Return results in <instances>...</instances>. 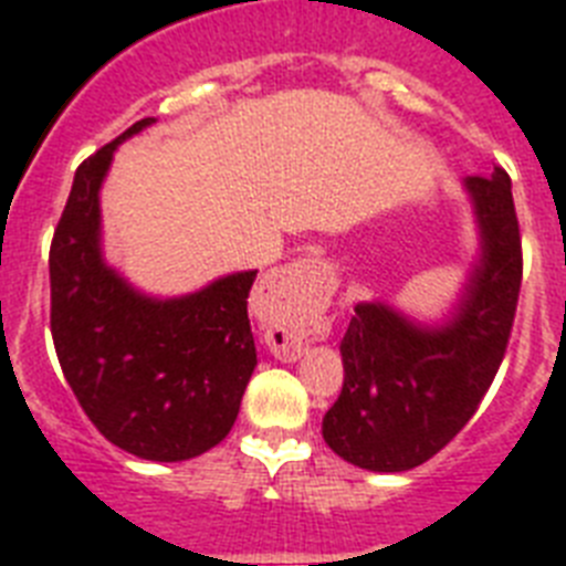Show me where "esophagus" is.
Wrapping results in <instances>:
<instances>
[{"instance_id":"1","label":"esophagus","mask_w":566,"mask_h":566,"mask_svg":"<svg viewBox=\"0 0 566 566\" xmlns=\"http://www.w3.org/2000/svg\"><path fill=\"white\" fill-rule=\"evenodd\" d=\"M332 277L317 260H300L286 269H274L266 277L277 317L269 328V348L283 363L303 354V339L326 334V308L332 300Z\"/></svg>"}]
</instances>
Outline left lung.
Instances as JSON below:
<instances>
[{"label": "left lung", "instance_id": "obj_1", "mask_svg": "<svg viewBox=\"0 0 566 566\" xmlns=\"http://www.w3.org/2000/svg\"><path fill=\"white\" fill-rule=\"evenodd\" d=\"M479 260L457 303L428 326L391 303H357L339 354L343 391L323 417L337 457L374 473L428 462L476 413L502 365L522 289V238L504 169L464 178Z\"/></svg>", "mask_w": 566, "mask_h": 566}]
</instances>
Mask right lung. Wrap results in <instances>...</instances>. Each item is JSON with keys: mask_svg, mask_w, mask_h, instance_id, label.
<instances>
[{"mask_svg": "<svg viewBox=\"0 0 566 566\" xmlns=\"http://www.w3.org/2000/svg\"><path fill=\"white\" fill-rule=\"evenodd\" d=\"M135 122L76 169L50 247V332L78 405L104 439L149 462H184L227 439L258 365L234 272L181 297L144 294L104 260L102 184Z\"/></svg>", "mask_w": 566, "mask_h": 566, "instance_id": "obj_1", "label": "right lung"}]
</instances>
